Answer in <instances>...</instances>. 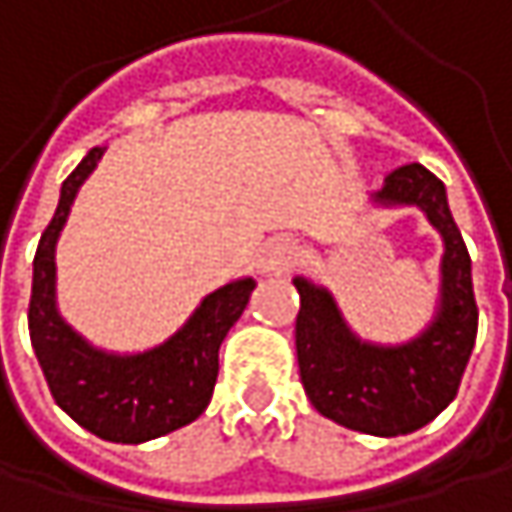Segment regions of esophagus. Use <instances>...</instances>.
<instances>
[{
    "mask_svg": "<svg viewBox=\"0 0 512 512\" xmlns=\"http://www.w3.org/2000/svg\"><path fill=\"white\" fill-rule=\"evenodd\" d=\"M299 260V243L290 240V237H275L263 246V269L266 272H287L293 263Z\"/></svg>",
    "mask_w": 512,
    "mask_h": 512,
    "instance_id": "1",
    "label": "esophagus"
}]
</instances>
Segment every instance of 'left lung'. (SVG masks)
I'll return each instance as SVG.
<instances>
[{
  "label": "left lung",
  "mask_w": 512,
  "mask_h": 512,
  "mask_svg": "<svg viewBox=\"0 0 512 512\" xmlns=\"http://www.w3.org/2000/svg\"><path fill=\"white\" fill-rule=\"evenodd\" d=\"M373 201L421 207L442 234L439 311L406 344H367L344 323L335 296L299 275L293 278L299 290L296 358L305 394L320 415L367 436H406L430 424L460 391L477 338L471 257L451 216L445 183L424 165L394 168Z\"/></svg>",
  "instance_id": "left-lung-1"
}]
</instances>
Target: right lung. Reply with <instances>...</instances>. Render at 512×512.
Instances as JSON below:
<instances>
[{
  "mask_svg": "<svg viewBox=\"0 0 512 512\" xmlns=\"http://www.w3.org/2000/svg\"><path fill=\"white\" fill-rule=\"evenodd\" d=\"M100 156L103 148L88 151L61 183L55 216L35 252L29 335L52 400L88 433L139 445L192 424L207 409L219 376V347L246 311L255 278H237L204 296L183 329L148 353L118 356L91 347L55 308V243Z\"/></svg>",
  "mask_w": 512,
  "mask_h": 512,
  "instance_id": "add662e5",
  "label": "right lung"
}]
</instances>
